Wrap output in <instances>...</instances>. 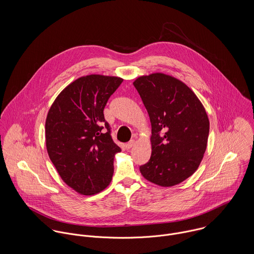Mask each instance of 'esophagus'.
I'll return each mask as SVG.
<instances>
[{"label":"esophagus","mask_w":254,"mask_h":254,"mask_svg":"<svg viewBox=\"0 0 254 254\" xmlns=\"http://www.w3.org/2000/svg\"><path fill=\"white\" fill-rule=\"evenodd\" d=\"M134 145H135V141H134V140H131L129 143H127V144L125 145V147H126V149H130Z\"/></svg>","instance_id":"esophagus-1"}]
</instances>
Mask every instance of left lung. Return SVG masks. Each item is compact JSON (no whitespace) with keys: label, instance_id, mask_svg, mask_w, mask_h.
Returning a JSON list of instances; mask_svg holds the SVG:
<instances>
[{"label":"left lung","instance_id":"obj_1","mask_svg":"<svg viewBox=\"0 0 254 254\" xmlns=\"http://www.w3.org/2000/svg\"><path fill=\"white\" fill-rule=\"evenodd\" d=\"M134 86L151 123V155L140 171L158 186L177 185L195 172L205 152V109L186 84L162 73L139 77Z\"/></svg>","mask_w":254,"mask_h":254}]
</instances>
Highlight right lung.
Returning <instances> with one entry per match:
<instances>
[{"mask_svg":"<svg viewBox=\"0 0 254 254\" xmlns=\"http://www.w3.org/2000/svg\"><path fill=\"white\" fill-rule=\"evenodd\" d=\"M123 79L88 75L75 80L56 99L46 120V145L62 179L90 195L106 189L113 175L114 154L104 109Z\"/></svg>","mask_w":254,"mask_h":254,"instance_id":"right-lung-1","label":"right lung"}]
</instances>
